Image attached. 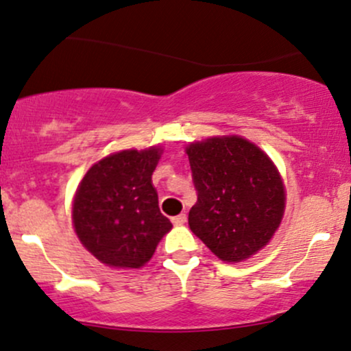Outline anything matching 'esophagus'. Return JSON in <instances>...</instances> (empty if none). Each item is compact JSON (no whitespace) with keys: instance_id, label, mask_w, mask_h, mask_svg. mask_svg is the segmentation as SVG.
Here are the masks:
<instances>
[{"instance_id":"obj_1","label":"esophagus","mask_w":351,"mask_h":351,"mask_svg":"<svg viewBox=\"0 0 351 351\" xmlns=\"http://www.w3.org/2000/svg\"><path fill=\"white\" fill-rule=\"evenodd\" d=\"M186 222H187V215L186 214L176 215V217L172 219V223H174V226H184Z\"/></svg>"}]
</instances>
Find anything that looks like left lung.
<instances>
[{
    "instance_id": "left-lung-1",
    "label": "left lung",
    "mask_w": 351,
    "mask_h": 351,
    "mask_svg": "<svg viewBox=\"0 0 351 351\" xmlns=\"http://www.w3.org/2000/svg\"><path fill=\"white\" fill-rule=\"evenodd\" d=\"M186 152L197 191L191 230L223 262L257 254L285 210V187L270 157L240 136L208 137Z\"/></svg>"
}]
</instances>
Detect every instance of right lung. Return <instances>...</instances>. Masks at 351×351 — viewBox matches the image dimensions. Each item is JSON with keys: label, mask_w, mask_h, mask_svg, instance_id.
Listing matches in <instances>:
<instances>
[{"label": "right lung", "mask_w": 351, "mask_h": 351, "mask_svg": "<svg viewBox=\"0 0 351 351\" xmlns=\"http://www.w3.org/2000/svg\"><path fill=\"white\" fill-rule=\"evenodd\" d=\"M162 149L121 151L86 172L73 200L77 239L101 263L141 269L172 228L159 210L152 172Z\"/></svg>", "instance_id": "obj_1"}]
</instances>
